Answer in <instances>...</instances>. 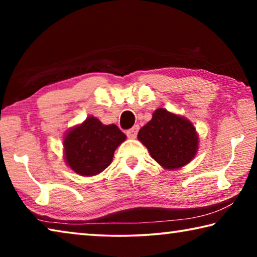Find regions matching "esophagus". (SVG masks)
Segmentation results:
<instances>
[{
    "mask_svg": "<svg viewBox=\"0 0 257 257\" xmlns=\"http://www.w3.org/2000/svg\"><path fill=\"white\" fill-rule=\"evenodd\" d=\"M138 130H139L138 124L134 125V127H133L132 129L128 130V132H127V137H128V138H130V139H135V138H136V136H137Z\"/></svg>",
    "mask_w": 257,
    "mask_h": 257,
    "instance_id": "obj_1",
    "label": "esophagus"
}]
</instances>
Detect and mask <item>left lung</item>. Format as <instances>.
I'll list each match as a JSON object with an SVG mask.
<instances>
[{"mask_svg": "<svg viewBox=\"0 0 257 257\" xmlns=\"http://www.w3.org/2000/svg\"><path fill=\"white\" fill-rule=\"evenodd\" d=\"M138 141L149 150L152 159L168 170H176L195 158L199 145L196 128L185 116L163 107L138 132Z\"/></svg>", "mask_w": 257, "mask_h": 257, "instance_id": "left-lung-1", "label": "left lung"}]
</instances>
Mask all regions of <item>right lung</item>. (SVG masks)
<instances>
[{
    "mask_svg": "<svg viewBox=\"0 0 257 257\" xmlns=\"http://www.w3.org/2000/svg\"><path fill=\"white\" fill-rule=\"evenodd\" d=\"M125 135L115 124H103L93 115L68 130L63 136V158L73 172L93 177L111 164Z\"/></svg>",
    "mask_w": 257,
    "mask_h": 257,
    "instance_id": "right-lung-1",
    "label": "right lung"
}]
</instances>
